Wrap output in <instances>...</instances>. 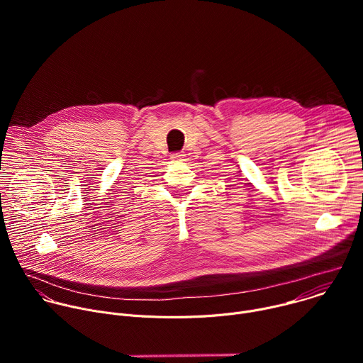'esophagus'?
<instances>
[{
  "instance_id": "34e87169",
  "label": "esophagus",
  "mask_w": 363,
  "mask_h": 363,
  "mask_svg": "<svg viewBox=\"0 0 363 363\" xmlns=\"http://www.w3.org/2000/svg\"><path fill=\"white\" fill-rule=\"evenodd\" d=\"M184 157H185L184 153L177 152V153H172V155H171V160L175 161V162H179V161H184Z\"/></svg>"
}]
</instances>
